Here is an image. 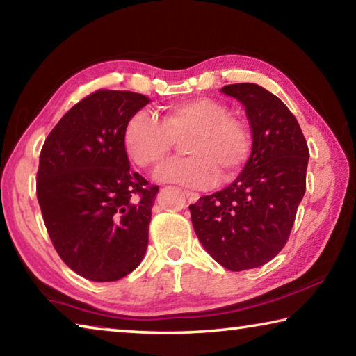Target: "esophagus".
Wrapping results in <instances>:
<instances>
[{"label": "esophagus", "instance_id": "34e87169", "mask_svg": "<svg viewBox=\"0 0 356 356\" xmlns=\"http://www.w3.org/2000/svg\"><path fill=\"white\" fill-rule=\"evenodd\" d=\"M184 193H185V197H186V201H188V202H196L197 200H200V193L190 191V190H185Z\"/></svg>", "mask_w": 356, "mask_h": 356}]
</instances>
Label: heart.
Listing matches in <instances>:
<instances>
[{"label": "heart", "mask_w": 356, "mask_h": 356, "mask_svg": "<svg viewBox=\"0 0 356 356\" xmlns=\"http://www.w3.org/2000/svg\"><path fill=\"white\" fill-rule=\"evenodd\" d=\"M186 135L185 152L190 156L168 161L156 171V180L206 188L218 180V169L225 180L236 177L251 152L246 124L231 116L222 102L210 97L166 106L161 120L147 111H136L124 129V146L138 166L149 170L159 166L176 140Z\"/></svg>", "instance_id": "heart-1"}]
</instances>
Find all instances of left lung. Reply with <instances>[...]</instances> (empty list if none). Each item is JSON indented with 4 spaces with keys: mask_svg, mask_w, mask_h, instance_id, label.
I'll list each match as a JSON object with an SVG mask.
<instances>
[{
    "mask_svg": "<svg viewBox=\"0 0 356 356\" xmlns=\"http://www.w3.org/2000/svg\"><path fill=\"white\" fill-rule=\"evenodd\" d=\"M221 92L245 106L251 155L231 185L200 197L190 212L209 254L231 272H242L267 264L284 248L306 191L309 149L297 119L267 89L237 83Z\"/></svg>",
    "mask_w": 356,
    "mask_h": 356,
    "instance_id": "1",
    "label": "left lung"
}]
</instances>
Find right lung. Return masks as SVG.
Masks as SVG:
<instances>
[{
  "label": "right lung",
  "instance_id": "obj_1",
  "mask_svg": "<svg viewBox=\"0 0 356 356\" xmlns=\"http://www.w3.org/2000/svg\"><path fill=\"white\" fill-rule=\"evenodd\" d=\"M99 89L78 102L40 150L35 193L59 257L89 281H118L140 265L159 186L130 170L124 129L149 104Z\"/></svg>",
  "mask_w": 356,
  "mask_h": 356
}]
</instances>
